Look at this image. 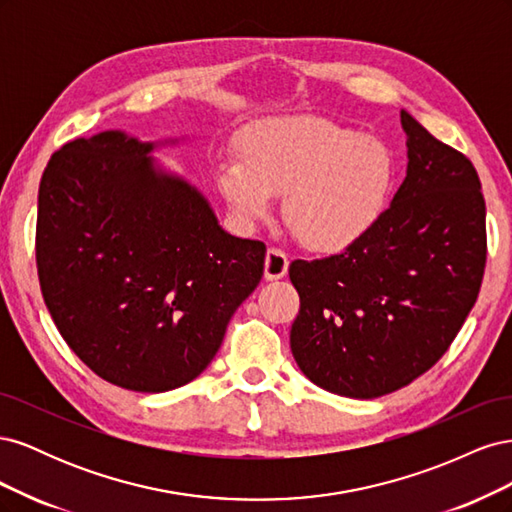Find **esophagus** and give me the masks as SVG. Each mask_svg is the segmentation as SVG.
Segmentation results:
<instances>
[{
	"label": "esophagus",
	"mask_w": 512,
	"mask_h": 512,
	"mask_svg": "<svg viewBox=\"0 0 512 512\" xmlns=\"http://www.w3.org/2000/svg\"><path fill=\"white\" fill-rule=\"evenodd\" d=\"M288 254L282 252L280 247H269L267 258H265V277L267 280H282L288 273Z\"/></svg>",
	"instance_id": "obj_1"
}]
</instances>
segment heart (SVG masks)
Listing matches in <instances>:
<instances>
[{
    "label": "heart",
    "mask_w": 512,
    "mask_h": 512,
    "mask_svg": "<svg viewBox=\"0 0 512 512\" xmlns=\"http://www.w3.org/2000/svg\"><path fill=\"white\" fill-rule=\"evenodd\" d=\"M393 151L316 117L267 121L243 141V160L224 162L218 185L239 218H267L284 198V222L307 250L339 254L365 239L389 207Z\"/></svg>",
    "instance_id": "obj_1"
}]
</instances>
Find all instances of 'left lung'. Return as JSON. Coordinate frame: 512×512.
Masks as SVG:
<instances>
[{
  "instance_id": "left-lung-1",
  "label": "left lung",
  "mask_w": 512,
  "mask_h": 512,
  "mask_svg": "<svg viewBox=\"0 0 512 512\" xmlns=\"http://www.w3.org/2000/svg\"><path fill=\"white\" fill-rule=\"evenodd\" d=\"M408 175L350 250L294 260L301 307L290 348L320 389L374 399L436 365L478 299L487 262L474 164L401 111Z\"/></svg>"
}]
</instances>
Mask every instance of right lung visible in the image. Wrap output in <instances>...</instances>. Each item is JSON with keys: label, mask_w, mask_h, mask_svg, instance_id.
Wrapping results in <instances>:
<instances>
[{"label": "right lung", "mask_w": 512, "mask_h": 512, "mask_svg": "<svg viewBox=\"0 0 512 512\" xmlns=\"http://www.w3.org/2000/svg\"><path fill=\"white\" fill-rule=\"evenodd\" d=\"M123 132L55 151L38 192L36 265L57 331L102 380L136 393L192 382L265 271L188 183Z\"/></svg>", "instance_id": "obj_1"}]
</instances>
